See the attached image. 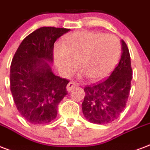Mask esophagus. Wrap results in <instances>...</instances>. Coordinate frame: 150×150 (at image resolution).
I'll return each instance as SVG.
<instances>
[{
	"instance_id": "1",
	"label": "esophagus",
	"mask_w": 150,
	"mask_h": 150,
	"mask_svg": "<svg viewBox=\"0 0 150 150\" xmlns=\"http://www.w3.org/2000/svg\"><path fill=\"white\" fill-rule=\"evenodd\" d=\"M76 86H77V83L74 81H69V83L67 84V89L68 91H70L74 88H75Z\"/></svg>"
}]
</instances>
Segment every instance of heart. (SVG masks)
<instances>
[{
	"label": "heart",
	"mask_w": 150,
	"mask_h": 150,
	"mask_svg": "<svg viewBox=\"0 0 150 150\" xmlns=\"http://www.w3.org/2000/svg\"><path fill=\"white\" fill-rule=\"evenodd\" d=\"M120 54L119 39L112 34L79 31L67 36L64 45L54 48V62L64 76L78 67L89 79L102 78L117 64Z\"/></svg>",
	"instance_id": "heart-1"
}]
</instances>
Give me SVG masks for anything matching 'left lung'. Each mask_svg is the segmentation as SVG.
I'll return each instance as SVG.
<instances>
[{"label":"left lung","mask_w":150,"mask_h":150,"mask_svg":"<svg viewBox=\"0 0 150 150\" xmlns=\"http://www.w3.org/2000/svg\"><path fill=\"white\" fill-rule=\"evenodd\" d=\"M120 62L103 81L83 88V116L90 122L106 125L117 119L124 111L131 90L132 69L128 47L124 40Z\"/></svg>","instance_id":"8db88e82"}]
</instances>
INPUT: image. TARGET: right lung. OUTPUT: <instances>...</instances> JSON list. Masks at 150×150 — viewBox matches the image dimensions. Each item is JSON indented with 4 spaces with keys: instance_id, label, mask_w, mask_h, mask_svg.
<instances>
[{
    "instance_id": "add662e5",
    "label": "right lung",
    "mask_w": 150,
    "mask_h": 150,
    "mask_svg": "<svg viewBox=\"0 0 150 150\" xmlns=\"http://www.w3.org/2000/svg\"><path fill=\"white\" fill-rule=\"evenodd\" d=\"M70 30L40 27L22 41L10 69V88L17 110L28 122L44 125L55 119L58 105L67 95L69 81L55 76L47 62H53L54 44Z\"/></svg>"
}]
</instances>
